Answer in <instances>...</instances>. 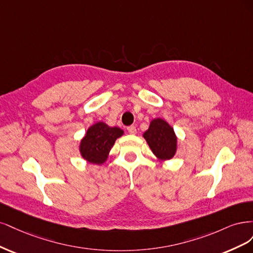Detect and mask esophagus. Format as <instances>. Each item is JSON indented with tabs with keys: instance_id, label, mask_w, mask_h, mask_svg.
<instances>
[{
	"instance_id": "34e87169",
	"label": "esophagus",
	"mask_w": 253,
	"mask_h": 253,
	"mask_svg": "<svg viewBox=\"0 0 253 253\" xmlns=\"http://www.w3.org/2000/svg\"><path fill=\"white\" fill-rule=\"evenodd\" d=\"M127 131L130 133V134H135L136 133V127L131 125V126H128L127 127Z\"/></svg>"
}]
</instances>
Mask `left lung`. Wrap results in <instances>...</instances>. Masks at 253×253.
Masks as SVG:
<instances>
[{
	"label": "left lung",
	"instance_id": "left-lung-1",
	"mask_svg": "<svg viewBox=\"0 0 253 253\" xmlns=\"http://www.w3.org/2000/svg\"><path fill=\"white\" fill-rule=\"evenodd\" d=\"M144 137L157 158L161 160L173 158L176 150V137L172 127L167 122L162 119L153 120Z\"/></svg>",
	"mask_w": 253,
	"mask_h": 253
}]
</instances>
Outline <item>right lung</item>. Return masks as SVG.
Returning <instances> with one entry per match:
<instances>
[{"label": "right lung", "instance_id": "1", "mask_svg": "<svg viewBox=\"0 0 253 253\" xmlns=\"http://www.w3.org/2000/svg\"><path fill=\"white\" fill-rule=\"evenodd\" d=\"M123 133V130L118 127H109L99 122L87 130L80 145L81 154L89 163L103 164L116 140Z\"/></svg>", "mask_w": 253, "mask_h": 253}]
</instances>
